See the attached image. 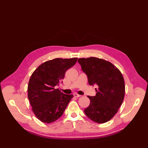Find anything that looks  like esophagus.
<instances>
[{
    "mask_svg": "<svg viewBox=\"0 0 148 148\" xmlns=\"http://www.w3.org/2000/svg\"><path fill=\"white\" fill-rule=\"evenodd\" d=\"M74 96L75 97H81V95H79V94H77V93H74Z\"/></svg>",
    "mask_w": 148,
    "mask_h": 148,
    "instance_id": "34e87169",
    "label": "esophagus"
}]
</instances>
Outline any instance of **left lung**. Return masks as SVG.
<instances>
[{"label": "left lung", "mask_w": 148, "mask_h": 148, "mask_svg": "<svg viewBox=\"0 0 148 148\" xmlns=\"http://www.w3.org/2000/svg\"><path fill=\"white\" fill-rule=\"evenodd\" d=\"M78 62L90 85L98 86L96 96H88L90 103L84 111L97 123L108 122L117 113L124 99L125 85L121 72L112 63L97 57L79 58Z\"/></svg>", "instance_id": "1"}]
</instances>
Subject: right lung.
<instances>
[{
	"instance_id": "right-lung-1",
	"label": "right lung",
	"mask_w": 148,
	"mask_h": 148,
	"mask_svg": "<svg viewBox=\"0 0 148 148\" xmlns=\"http://www.w3.org/2000/svg\"><path fill=\"white\" fill-rule=\"evenodd\" d=\"M77 58H55L40 64L31 76L28 98L34 114L40 121L51 123L60 118L73 95L63 93L55 86Z\"/></svg>"
}]
</instances>
